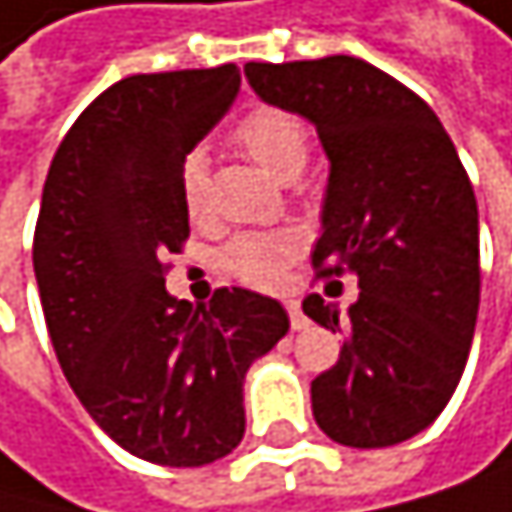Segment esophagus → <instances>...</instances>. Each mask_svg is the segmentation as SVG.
I'll use <instances>...</instances> for the list:
<instances>
[{
	"label": "esophagus",
	"instance_id": "esophagus-1",
	"mask_svg": "<svg viewBox=\"0 0 512 512\" xmlns=\"http://www.w3.org/2000/svg\"><path fill=\"white\" fill-rule=\"evenodd\" d=\"M287 314H290V326H293V329H305V326H308V317L302 314V308H299L296 299L287 302Z\"/></svg>",
	"mask_w": 512,
	"mask_h": 512
}]
</instances>
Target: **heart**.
Here are the masks:
<instances>
[{"label":"heart","instance_id":"b5f03b06","mask_svg":"<svg viewBox=\"0 0 512 512\" xmlns=\"http://www.w3.org/2000/svg\"><path fill=\"white\" fill-rule=\"evenodd\" d=\"M235 143L280 183L296 180L311 155L308 124L299 115L277 106H262L250 112L235 127ZM180 189L189 219L204 225L210 219V173L207 155L201 149L186 155ZM299 247V235L284 232V228L280 232H247L228 241V247L222 250V268L247 287L271 290L284 280L287 265L299 256Z\"/></svg>","mask_w":512,"mask_h":512}]
</instances>
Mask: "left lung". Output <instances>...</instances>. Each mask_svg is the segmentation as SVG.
<instances>
[{"instance_id":"obj_1","label":"left lung","mask_w":512,"mask_h":512,"mask_svg":"<svg viewBox=\"0 0 512 512\" xmlns=\"http://www.w3.org/2000/svg\"><path fill=\"white\" fill-rule=\"evenodd\" d=\"M253 91L305 115L329 155L317 277L357 274L348 317L311 293L302 311L342 332L311 381L329 440L403 443L437 418L464 372L479 311V219L452 137L415 91L378 66L332 54L247 63Z\"/></svg>"}]
</instances>
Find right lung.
<instances>
[{"mask_svg":"<svg viewBox=\"0 0 512 512\" xmlns=\"http://www.w3.org/2000/svg\"><path fill=\"white\" fill-rule=\"evenodd\" d=\"M241 69L143 72L66 131L42 192L33 268L60 369L131 455L201 467L244 437V375L287 336L280 302L219 287L207 305L164 290L183 253L186 155L228 112Z\"/></svg>","mask_w":512,"mask_h":512,"instance_id":"1","label":"right lung"}]
</instances>
